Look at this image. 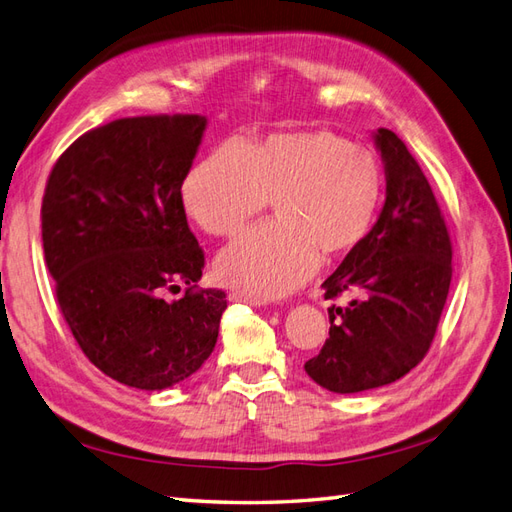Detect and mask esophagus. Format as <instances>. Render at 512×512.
I'll return each mask as SVG.
<instances>
[{"label":"esophagus","instance_id":"34e87169","mask_svg":"<svg viewBox=\"0 0 512 512\" xmlns=\"http://www.w3.org/2000/svg\"><path fill=\"white\" fill-rule=\"evenodd\" d=\"M229 300H231V303H248V305H255V307L264 305V303H261V300L251 298V296H246V294H242V292H238V290L229 294Z\"/></svg>","mask_w":512,"mask_h":512}]
</instances>
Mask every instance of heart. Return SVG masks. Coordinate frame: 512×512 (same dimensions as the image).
I'll list each match as a JSON object with an SVG mask.
<instances>
[{"label":"heart","mask_w":512,"mask_h":512,"mask_svg":"<svg viewBox=\"0 0 512 512\" xmlns=\"http://www.w3.org/2000/svg\"><path fill=\"white\" fill-rule=\"evenodd\" d=\"M272 199L277 220L248 231L216 259L218 279L257 300L298 290L372 233L385 199V170L368 147L329 129L274 131L240 147L220 144L181 183L186 214L231 238Z\"/></svg>","instance_id":"b5f03b06"}]
</instances>
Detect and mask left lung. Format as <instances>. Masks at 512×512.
Returning a JSON list of instances; mask_svg holds the SVG:
<instances>
[{
    "label": "left lung",
    "instance_id": "obj_1",
    "mask_svg": "<svg viewBox=\"0 0 512 512\" xmlns=\"http://www.w3.org/2000/svg\"><path fill=\"white\" fill-rule=\"evenodd\" d=\"M387 194L376 225L322 283L324 298L359 294L329 309V339L305 372L320 387L357 393L398 381L424 359L450 292L452 244L441 209L406 144L374 134Z\"/></svg>",
    "mask_w": 512,
    "mask_h": 512
}]
</instances>
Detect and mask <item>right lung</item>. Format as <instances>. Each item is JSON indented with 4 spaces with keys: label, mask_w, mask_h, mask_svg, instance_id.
<instances>
[{
    "label": "right lung",
    "mask_w": 512,
    "mask_h": 512,
    "mask_svg": "<svg viewBox=\"0 0 512 512\" xmlns=\"http://www.w3.org/2000/svg\"><path fill=\"white\" fill-rule=\"evenodd\" d=\"M205 127L199 114L112 121L77 138L47 181L58 307L90 363L127 387H173L216 346L227 296L196 287L205 255L181 203ZM179 282L187 294L168 301Z\"/></svg>",
    "instance_id": "1"
}]
</instances>
